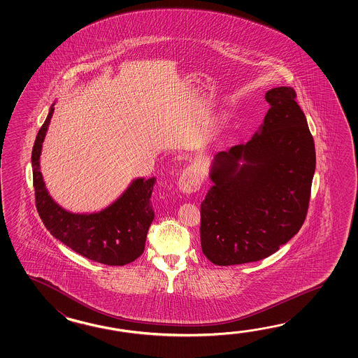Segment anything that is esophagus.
I'll list each match as a JSON object with an SVG mask.
<instances>
[{"instance_id":"esophagus-1","label":"esophagus","mask_w":358,"mask_h":358,"mask_svg":"<svg viewBox=\"0 0 358 358\" xmlns=\"http://www.w3.org/2000/svg\"><path fill=\"white\" fill-rule=\"evenodd\" d=\"M178 184H179V189L182 190V193L190 194L199 189L201 180L197 173H194L193 170H184Z\"/></svg>"}]
</instances>
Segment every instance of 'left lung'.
<instances>
[{
	"mask_svg": "<svg viewBox=\"0 0 358 358\" xmlns=\"http://www.w3.org/2000/svg\"><path fill=\"white\" fill-rule=\"evenodd\" d=\"M292 87L266 92L270 108L245 145L216 153L201 203V245L219 266L266 259L303 225L315 143Z\"/></svg>",
	"mask_w": 358,
	"mask_h": 358,
	"instance_id": "8db88e82",
	"label": "left lung"
}]
</instances>
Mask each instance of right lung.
Returning <instances> with one entry per match:
<instances>
[{
  "label": "right lung",
  "mask_w": 358,
  "mask_h": 358,
  "mask_svg": "<svg viewBox=\"0 0 358 358\" xmlns=\"http://www.w3.org/2000/svg\"><path fill=\"white\" fill-rule=\"evenodd\" d=\"M54 114L50 108L31 151L36 207L47 230L60 242L85 259L110 266H122L145 251V236L155 213L151 194L156 178H138L128 189L105 210L94 213H73L64 210L48 194L39 170L42 143Z\"/></svg>",
  "instance_id": "obj_1"
}]
</instances>
